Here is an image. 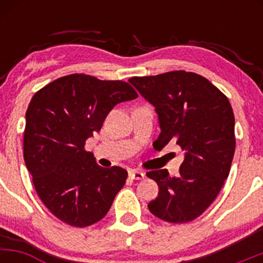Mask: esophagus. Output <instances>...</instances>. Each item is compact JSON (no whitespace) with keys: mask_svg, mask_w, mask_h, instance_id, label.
Here are the masks:
<instances>
[{"mask_svg":"<svg viewBox=\"0 0 263 263\" xmlns=\"http://www.w3.org/2000/svg\"><path fill=\"white\" fill-rule=\"evenodd\" d=\"M129 178L134 180H142L144 178V173L141 171H131L129 172Z\"/></svg>","mask_w":263,"mask_h":263,"instance_id":"obj_1","label":"esophagus"}]
</instances>
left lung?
<instances>
[{"label":"left lung","mask_w":263,"mask_h":263,"mask_svg":"<svg viewBox=\"0 0 263 263\" xmlns=\"http://www.w3.org/2000/svg\"><path fill=\"white\" fill-rule=\"evenodd\" d=\"M128 81L158 114L162 131L153 147L161 151L174 141L185 151L178 177L165 170L147 173L159 186L148 209L167 222L193 221L213 204L230 173L236 146L230 101L206 78L190 71L134 77Z\"/></svg>","instance_id":"obj_1"}]
</instances>
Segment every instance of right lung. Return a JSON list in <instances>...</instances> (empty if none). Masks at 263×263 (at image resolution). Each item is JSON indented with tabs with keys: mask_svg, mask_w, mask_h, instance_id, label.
<instances>
[{
	"mask_svg": "<svg viewBox=\"0 0 263 263\" xmlns=\"http://www.w3.org/2000/svg\"><path fill=\"white\" fill-rule=\"evenodd\" d=\"M138 96L128 83L70 74L33 95L26 112L23 157L47 209L65 224L86 228L110 210L127 171L96 164L85 142L115 105Z\"/></svg>",
	"mask_w": 263,
	"mask_h": 263,
	"instance_id": "add662e5",
	"label": "right lung"
}]
</instances>
